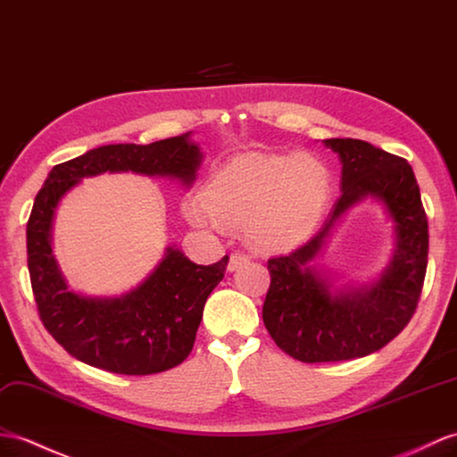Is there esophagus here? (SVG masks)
Here are the masks:
<instances>
[{
	"label": "esophagus",
	"mask_w": 457,
	"mask_h": 457,
	"mask_svg": "<svg viewBox=\"0 0 457 457\" xmlns=\"http://www.w3.org/2000/svg\"><path fill=\"white\" fill-rule=\"evenodd\" d=\"M245 262H249L247 254H243V253H231V254H229V262H228V270H229V272L237 270V269L241 267V264H245Z\"/></svg>",
	"instance_id": "esophagus-1"
}]
</instances>
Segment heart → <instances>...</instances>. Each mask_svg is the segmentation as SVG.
<instances>
[{"mask_svg": "<svg viewBox=\"0 0 457 457\" xmlns=\"http://www.w3.org/2000/svg\"><path fill=\"white\" fill-rule=\"evenodd\" d=\"M327 195V167L310 154H243L216 171L206 190L185 198L183 214L216 233L245 226L254 249L282 251L310 237Z\"/></svg>", "mask_w": 457, "mask_h": 457, "instance_id": "obj_1", "label": "heart"}]
</instances>
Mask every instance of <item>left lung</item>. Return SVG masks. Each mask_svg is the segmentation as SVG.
Wrapping results in <instances>:
<instances>
[{
	"instance_id": "8db88e82",
	"label": "left lung",
	"mask_w": 457,
	"mask_h": 457,
	"mask_svg": "<svg viewBox=\"0 0 457 457\" xmlns=\"http://www.w3.org/2000/svg\"><path fill=\"white\" fill-rule=\"evenodd\" d=\"M323 144L343 165L341 198L313 239L269 259L270 288L262 305L272 341L302 362L362 358L394 341L417 310L428 262V221L412 167L353 137ZM368 197L379 202L392 221L395 253L376 281L338 287L316 257L345 212Z\"/></svg>"
}]
</instances>
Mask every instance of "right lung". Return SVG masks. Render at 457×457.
Listing matches in <instances>:
<instances>
[{
    "instance_id": "obj_1",
    "label": "right lung",
    "mask_w": 457,
    "mask_h": 457,
    "mask_svg": "<svg viewBox=\"0 0 457 457\" xmlns=\"http://www.w3.org/2000/svg\"><path fill=\"white\" fill-rule=\"evenodd\" d=\"M180 134L147 145L111 144L56 165L35 198L27 224L29 274L46 331L81 362L112 374L147 376L179 366L193 350L204 303L224 278L229 257L203 267L167 245L157 267L120 295L73 290L52 253L56 210L85 177L136 173L193 187L203 150Z\"/></svg>"
}]
</instances>
